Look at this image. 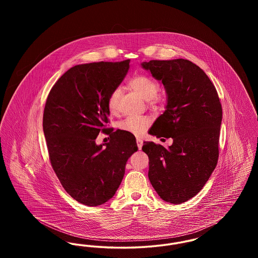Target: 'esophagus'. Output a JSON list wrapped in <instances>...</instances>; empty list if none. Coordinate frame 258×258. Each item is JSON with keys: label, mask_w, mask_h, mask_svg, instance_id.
Wrapping results in <instances>:
<instances>
[{"label": "esophagus", "mask_w": 258, "mask_h": 258, "mask_svg": "<svg viewBox=\"0 0 258 258\" xmlns=\"http://www.w3.org/2000/svg\"><path fill=\"white\" fill-rule=\"evenodd\" d=\"M136 144H137V147L139 150H141V148H142V145H143V140L141 139V138H137L136 139Z\"/></svg>", "instance_id": "esophagus-1"}]
</instances>
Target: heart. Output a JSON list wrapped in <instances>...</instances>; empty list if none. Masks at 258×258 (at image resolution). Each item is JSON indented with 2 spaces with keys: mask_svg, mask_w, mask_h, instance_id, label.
I'll use <instances>...</instances> for the list:
<instances>
[{
  "mask_svg": "<svg viewBox=\"0 0 258 258\" xmlns=\"http://www.w3.org/2000/svg\"><path fill=\"white\" fill-rule=\"evenodd\" d=\"M130 87L140 98L149 103L155 104L158 101L157 95L160 90L159 83L147 75H136L131 80ZM121 96L122 90L120 88H116L111 92L107 99V106L111 113H115L118 110ZM150 123L151 121L147 117H130L119 123V128L132 135H140L147 130Z\"/></svg>",
  "mask_w": 258,
  "mask_h": 258,
  "instance_id": "1",
  "label": "heart"
}]
</instances>
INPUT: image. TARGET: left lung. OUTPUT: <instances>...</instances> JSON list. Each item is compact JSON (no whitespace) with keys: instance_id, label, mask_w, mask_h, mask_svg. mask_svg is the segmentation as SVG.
Wrapping results in <instances>:
<instances>
[{"instance_id":"left-lung-1","label":"left lung","mask_w":258,"mask_h":258,"mask_svg":"<svg viewBox=\"0 0 258 258\" xmlns=\"http://www.w3.org/2000/svg\"><path fill=\"white\" fill-rule=\"evenodd\" d=\"M141 67L161 82L166 93L165 110L149 134L173 139L167 149L144 142L148 177L162 200L180 204L197 196L217 166L221 101L208 76L188 60H152Z\"/></svg>"}]
</instances>
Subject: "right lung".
Listing matches in <instances>:
<instances>
[{"mask_svg": "<svg viewBox=\"0 0 258 258\" xmlns=\"http://www.w3.org/2000/svg\"><path fill=\"white\" fill-rule=\"evenodd\" d=\"M130 70V60L77 64L51 89L43 113V133L51 165L66 191L87 206L114 197L126 161L138 148L134 135L109 131L110 141L98 145L106 132L107 99Z\"/></svg>", "mask_w": 258, "mask_h": 258, "instance_id": "1", "label": "right lung"}]
</instances>
